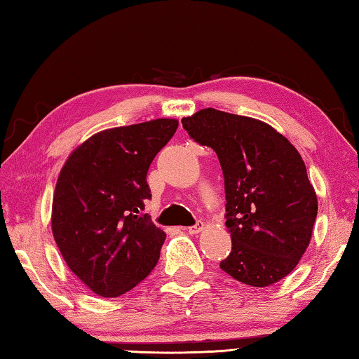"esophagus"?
I'll return each instance as SVG.
<instances>
[{"mask_svg":"<svg viewBox=\"0 0 359 359\" xmlns=\"http://www.w3.org/2000/svg\"><path fill=\"white\" fill-rule=\"evenodd\" d=\"M187 233H190V235H198V233H201L204 230V224L203 222H198L196 225L189 226V229H184Z\"/></svg>","mask_w":359,"mask_h":359,"instance_id":"34e87169","label":"esophagus"}]
</instances>
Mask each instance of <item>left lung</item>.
<instances>
[{
	"mask_svg": "<svg viewBox=\"0 0 359 359\" xmlns=\"http://www.w3.org/2000/svg\"><path fill=\"white\" fill-rule=\"evenodd\" d=\"M182 124L217 153L224 170L231 252L220 269L254 287L283 280L309 248L318 214L300 153L270 124L215 108L182 118Z\"/></svg>",
	"mask_w": 359,
	"mask_h": 359,
	"instance_id": "obj_1",
	"label": "left lung"
}]
</instances>
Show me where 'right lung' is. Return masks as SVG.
I'll return each mask as SVG.
<instances>
[{
    "label": "right lung",
    "mask_w": 359,
    "mask_h": 359,
    "mask_svg": "<svg viewBox=\"0 0 359 359\" xmlns=\"http://www.w3.org/2000/svg\"><path fill=\"white\" fill-rule=\"evenodd\" d=\"M179 121L100 130L67 158L57 179L50 226L75 275L100 297L129 292L155 269L166 233L142 214L151 193L147 172Z\"/></svg>",
    "instance_id": "add662e5"
}]
</instances>
